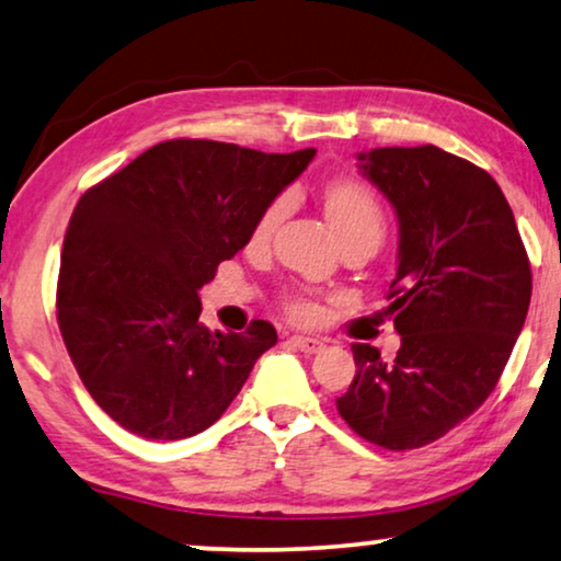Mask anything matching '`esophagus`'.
<instances>
[{
  "mask_svg": "<svg viewBox=\"0 0 561 561\" xmlns=\"http://www.w3.org/2000/svg\"><path fill=\"white\" fill-rule=\"evenodd\" d=\"M291 345H295L297 350H302V353L307 355H314L320 353V350L324 347V340L320 337H309V334H291Z\"/></svg>",
  "mask_w": 561,
  "mask_h": 561,
  "instance_id": "obj_1",
  "label": "esophagus"
}]
</instances>
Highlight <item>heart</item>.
<instances>
[{
	"mask_svg": "<svg viewBox=\"0 0 561 561\" xmlns=\"http://www.w3.org/2000/svg\"><path fill=\"white\" fill-rule=\"evenodd\" d=\"M322 201H324V214L332 224V229L337 231L342 244L347 241H373L375 247L380 244L382 237H386V211H382L378 196L373 194L370 186H365L363 181L357 179H332L328 186L322 188ZM289 206V194L274 196L259 219L254 224L252 239L264 241L270 239L274 227L282 221V216L287 214ZM291 312L297 317H309L312 314V305L307 299H295L289 305Z\"/></svg>",
	"mask_w": 561,
	"mask_h": 561,
	"instance_id": "obj_1",
	"label": "heart"
}]
</instances>
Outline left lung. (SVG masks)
<instances>
[{"mask_svg":"<svg viewBox=\"0 0 561 561\" xmlns=\"http://www.w3.org/2000/svg\"><path fill=\"white\" fill-rule=\"evenodd\" d=\"M357 169L398 216L390 282L396 360L355 342V378L337 411L388 450L421 448L491 396L524 328L529 256L512 206L479 165L436 146L373 148Z\"/></svg>","mask_w":561,"mask_h":561,"instance_id":"left-lung-1","label":"left lung"}]
</instances>
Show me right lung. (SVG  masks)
I'll list each match as a JSON object with an SVG mask.
<instances>
[{
	"mask_svg": "<svg viewBox=\"0 0 561 561\" xmlns=\"http://www.w3.org/2000/svg\"><path fill=\"white\" fill-rule=\"evenodd\" d=\"M317 150L165 140L82 194L65 233L57 322L82 386L125 431L196 436L219 421L277 330L198 322V289Z\"/></svg>",
	"mask_w": 561,
	"mask_h": 561,
	"instance_id": "obj_1",
	"label": "right lung"
}]
</instances>
